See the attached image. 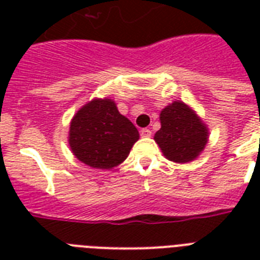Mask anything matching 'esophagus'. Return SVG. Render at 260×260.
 I'll list each match as a JSON object with an SVG mask.
<instances>
[{"label":"esophagus","instance_id":"obj_1","mask_svg":"<svg viewBox=\"0 0 260 260\" xmlns=\"http://www.w3.org/2000/svg\"><path fill=\"white\" fill-rule=\"evenodd\" d=\"M140 135H142L143 138H150L151 135H152V132H151V129H148V128H143V129L140 131Z\"/></svg>","mask_w":260,"mask_h":260}]
</instances>
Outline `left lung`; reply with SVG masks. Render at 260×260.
Wrapping results in <instances>:
<instances>
[{
  "instance_id": "left-lung-1",
  "label": "left lung",
  "mask_w": 260,
  "mask_h": 260,
  "mask_svg": "<svg viewBox=\"0 0 260 260\" xmlns=\"http://www.w3.org/2000/svg\"><path fill=\"white\" fill-rule=\"evenodd\" d=\"M160 129L155 142L167 159L186 163L200 155L206 142L208 129L197 114L183 102H173L160 112Z\"/></svg>"
}]
</instances>
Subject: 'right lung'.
Returning <instances> with one entry per match:
<instances>
[{
	"mask_svg": "<svg viewBox=\"0 0 260 260\" xmlns=\"http://www.w3.org/2000/svg\"><path fill=\"white\" fill-rule=\"evenodd\" d=\"M139 139L136 126L112 100H93L78 110L70 124L71 151L94 169H113L124 162Z\"/></svg>",
	"mask_w": 260,
	"mask_h": 260,
	"instance_id": "obj_1",
	"label": "right lung"
}]
</instances>
